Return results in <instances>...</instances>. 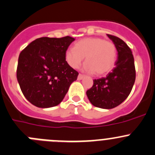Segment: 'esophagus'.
I'll return each instance as SVG.
<instances>
[{
  "label": "esophagus",
  "mask_w": 155,
  "mask_h": 155,
  "mask_svg": "<svg viewBox=\"0 0 155 155\" xmlns=\"http://www.w3.org/2000/svg\"><path fill=\"white\" fill-rule=\"evenodd\" d=\"M84 75H82V74H81V73H79V76H78V79H79V80H81V79H82L84 78Z\"/></svg>",
  "instance_id": "esophagus-1"
}]
</instances>
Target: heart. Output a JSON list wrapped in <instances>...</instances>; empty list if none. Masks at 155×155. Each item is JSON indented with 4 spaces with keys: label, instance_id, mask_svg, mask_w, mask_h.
Here are the masks:
<instances>
[{
    "label": "heart",
    "instance_id": "heart-1",
    "mask_svg": "<svg viewBox=\"0 0 155 155\" xmlns=\"http://www.w3.org/2000/svg\"><path fill=\"white\" fill-rule=\"evenodd\" d=\"M84 58L85 69L96 76H102L114 69L117 58L115 45L102 38H85L75 44L74 48H68L65 52L67 64L73 69L82 64Z\"/></svg>",
    "mask_w": 155,
    "mask_h": 155
}]
</instances>
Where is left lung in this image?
I'll list each match as a JSON object with an SVG mask.
<instances>
[{
	"label": "left lung",
	"mask_w": 155,
	"mask_h": 155,
	"mask_svg": "<svg viewBox=\"0 0 155 155\" xmlns=\"http://www.w3.org/2000/svg\"><path fill=\"white\" fill-rule=\"evenodd\" d=\"M117 47L118 60L116 67L106 77L94 79L93 85L86 91L94 106L111 109L124 101L133 89L136 80L134 58L131 49L117 36L107 35Z\"/></svg>",
	"instance_id": "left-lung-1"
}]
</instances>
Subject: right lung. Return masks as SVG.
I'll return each mask as SVG.
<instances>
[{
    "mask_svg": "<svg viewBox=\"0 0 155 155\" xmlns=\"http://www.w3.org/2000/svg\"><path fill=\"white\" fill-rule=\"evenodd\" d=\"M74 38L41 37L20 52L16 78L25 98L38 107L57 106L79 75L65 59Z\"/></svg>",
    "mask_w": 155,
    "mask_h": 155,
    "instance_id": "obj_1",
    "label": "right lung"
}]
</instances>
